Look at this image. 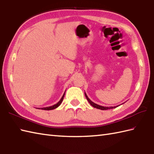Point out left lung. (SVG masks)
<instances>
[{"instance_id": "1", "label": "left lung", "mask_w": 154, "mask_h": 154, "mask_svg": "<svg viewBox=\"0 0 154 154\" xmlns=\"http://www.w3.org/2000/svg\"><path fill=\"white\" fill-rule=\"evenodd\" d=\"M85 95H86V97L87 99V100L88 101L89 103H90V104L92 106V107H94L96 109H101V110H107V109H114V108H116L119 107V105H117V106H115V107H103V106H101V105H97L96 103H94L93 101H91L90 99H89V97H88V95H86V94L85 93Z\"/></svg>"}]
</instances>
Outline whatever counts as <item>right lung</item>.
I'll return each instance as SVG.
<instances>
[{
	"instance_id": "1",
	"label": "right lung",
	"mask_w": 154,
	"mask_h": 154,
	"mask_svg": "<svg viewBox=\"0 0 154 154\" xmlns=\"http://www.w3.org/2000/svg\"><path fill=\"white\" fill-rule=\"evenodd\" d=\"M64 94H65V92H64V94H63V97H61V99H60V100L57 103H56V104H54V105H52V106H50V107H43V108H37V109H42V110H47V111H49V110H53V109H56V108H57L58 107H59V106L61 104V103H62V101H63V98H64Z\"/></svg>"
}]
</instances>
